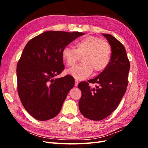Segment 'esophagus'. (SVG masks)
Instances as JSON below:
<instances>
[{
    "label": "esophagus",
    "instance_id": "esophagus-1",
    "mask_svg": "<svg viewBox=\"0 0 148 148\" xmlns=\"http://www.w3.org/2000/svg\"><path fill=\"white\" fill-rule=\"evenodd\" d=\"M78 83H79V82H78V80H75V86H77Z\"/></svg>",
    "mask_w": 148,
    "mask_h": 148
}]
</instances>
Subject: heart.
Masks as SVG:
<instances>
[{
  "label": "heart",
  "instance_id": "obj_1",
  "mask_svg": "<svg viewBox=\"0 0 148 148\" xmlns=\"http://www.w3.org/2000/svg\"><path fill=\"white\" fill-rule=\"evenodd\" d=\"M62 57L68 66H73L79 57L83 64L67 71V73L77 80L86 79L93 71L97 73L109 65L111 57V47L108 42L95 36H88L76 42V49L65 47Z\"/></svg>",
  "mask_w": 148,
  "mask_h": 148
}]
</instances>
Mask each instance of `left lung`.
<instances>
[{"mask_svg":"<svg viewBox=\"0 0 148 148\" xmlns=\"http://www.w3.org/2000/svg\"><path fill=\"white\" fill-rule=\"evenodd\" d=\"M111 47L110 61L107 68L89 83L98 84L91 88L83 82L78 85L82 91L79 109L86 118L102 120L117 109L127 90L130 62L123 44L113 36L102 34Z\"/></svg>","mask_w":148,"mask_h":148,"instance_id":"8db88e82","label":"left lung"}]
</instances>
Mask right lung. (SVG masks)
Instances as JSON below:
<instances>
[{"label":"right lung","mask_w":148,"mask_h":148,"mask_svg":"<svg viewBox=\"0 0 148 148\" xmlns=\"http://www.w3.org/2000/svg\"><path fill=\"white\" fill-rule=\"evenodd\" d=\"M84 33L48 31L25 47L16 66L18 92L26 110L44 121L57 116L75 85L70 75L54 79L64 69L63 49Z\"/></svg>","instance_id":"add662e5"}]
</instances>
